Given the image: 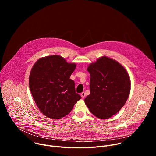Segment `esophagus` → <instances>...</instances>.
<instances>
[{
	"label": "esophagus",
	"instance_id": "1",
	"mask_svg": "<svg viewBox=\"0 0 156 156\" xmlns=\"http://www.w3.org/2000/svg\"><path fill=\"white\" fill-rule=\"evenodd\" d=\"M85 96H86V94H85V93H84V92H83V93H81V98H82L83 99L85 98Z\"/></svg>",
	"mask_w": 156,
	"mask_h": 156
}]
</instances>
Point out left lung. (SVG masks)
I'll return each instance as SVG.
<instances>
[{"label": "left lung", "instance_id": "left-lung-1", "mask_svg": "<svg viewBox=\"0 0 156 156\" xmlns=\"http://www.w3.org/2000/svg\"><path fill=\"white\" fill-rule=\"evenodd\" d=\"M90 74V94L84 102L96 117L107 119L116 114L129 95L130 78L117 61L106 56L87 66Z\"/></svg>", "mask_w": 156, "mask_h": 156}]
</instances>
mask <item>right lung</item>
I'll list each match as a JSON object with an SVG mask.
<instances>
[{"mask_svg":"<svg viewBox=\"0 0 156 156\" xmlns=\"http://www.w3.org/2000/svg\"><path fill=\"white\" fill-rule=\"evenodd\" d=\"M76 66L58 55L42 57L34 64L29 85L43 115L52 119H61L68 115L81 99L75 92L74 81L70 79Z\"/></svg>","mask_w":156,"mask_h":156,"instance_id":"right-lung-1","label":"right lung"}]
</instances>
